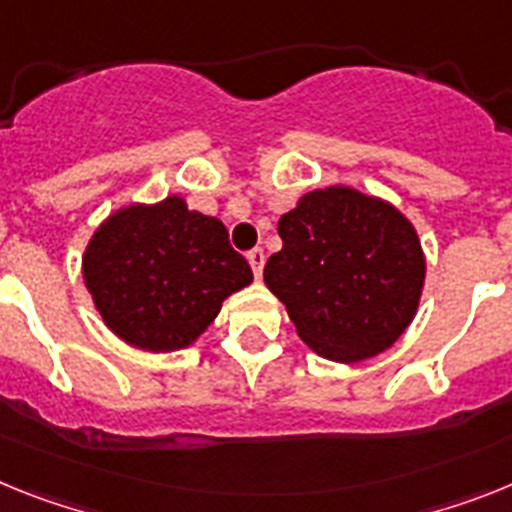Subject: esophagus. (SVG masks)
Returning a JSON list of instances; mask_svg holds the SVG:
<instances>
[{
	"label": "esophagus",
	"mask_w": 512,
	"mask_h": 512,
	"mask_svg": "<svg viewBox=\"0 0 512 512\" xmlns=\"http://www.w3.org/2000/svg\"><path fill=\"white\" fill-rule=\"evenodd\" d=\"M247 260H250L252 273H255V278H260V275H262V265H265V252H262V247H255V250L247 252Z\"/></svg>",
	"instance_id": "34e87169"
}]
</instances>
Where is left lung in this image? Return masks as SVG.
<instances>
[{"label":"left lung","instance_id":"1","mask_svg":"<svg viewBox=\"0 0 512 512\" xmlns=\"http://www.w3.org/2000/svg\"><path fill=\"white\" fill-rule=\"evenodd\" d=\"M278 234L283 250L262 275L311 350L330 361H366L407 330L425 257L397 208L335 185L306 193L281 216Z\"/></svg>","mask_w":512,"mask_h":512}]
</instances>
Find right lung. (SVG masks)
<instances>
[{"label":"right lung","mask_w":512,"mask_h":512,"mask_svg":"<svg viewBox=\"0 0 512 512\" xmlns=\"http://www.w3.org/2000/svg\"><path fill=\"white\" fill-rule=\"evenodd\" d=\"M84 283L115 335L159 353L190 345L252 270L219 219L172 195L113 213L84 252Z\"/></svg>","instance_id":"obj_1"}]
</instances>
